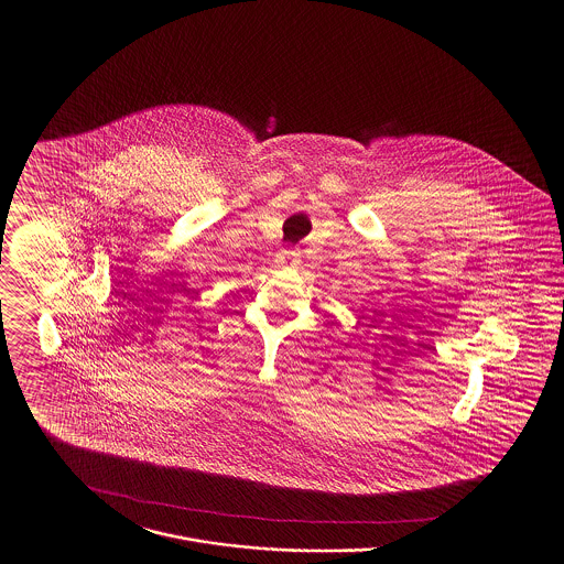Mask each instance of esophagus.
<instances>
[{
    "label": "esophagus",
    "instance_id": "obj_1",
    "mask_svg": "<svg viewBox=\"0 0 564 564\" xmlns=\"http://www.w3.org/2000/svg\"><path fill=\"white\" fill-rule=\"evenodd\" d=\"M276 260H279V264H283V267H294L300 262V251L297 249H281L279 251V256H276Z\"/></svg>",
    "mask_w": 564,
    "mask_h": 564
}]
</instances>
